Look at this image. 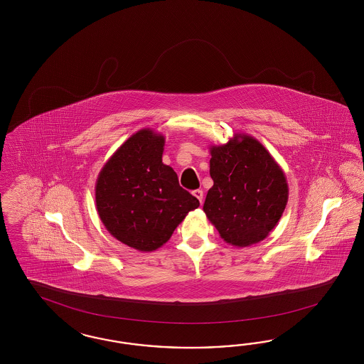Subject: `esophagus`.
Masks as SVG:
<instances>
[{
    "label": "esophagus",
    "mask_w": 364,
    "mask_h": 364,
    "mask_svg": "<svg viewBox=\"0 0 364 364\" xmlns=\"http://www.w3.org/2000/svg\"><path fill=\"white\" fill-rule=\"evenodd\" d=\"M192 195H193L195 198H198V201H200V204H203L204 195H203V191H201V189H195V191L192 192Z\"/></svg>",
    "instance_id": "esophagus-1"
}]
</instances>
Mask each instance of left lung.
I'll list each match as a JSON object with an SVG mask.
<instances>
[{
    "instance_id": "left-lung-1",
    "label": "left lung",
    "mask_w": 364,
    "mask_h": 364,
    "mask_svg": "<svg viewBox=\"0 0 364 364\" xmlns=\"http://www.w3.org/2000/svg\"><path fill=\"white\" fill-rule=\"evenodd\" d=\"M210 188L203 210L221 239L235 247L264 240L288 201L283 169L264 145L247 133L210 145Z\"/></svg>"
}]
</instances>
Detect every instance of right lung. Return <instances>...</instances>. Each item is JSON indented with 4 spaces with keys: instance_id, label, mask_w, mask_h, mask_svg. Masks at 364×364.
<instances>
[{
    "instance_id": "1",
    "label": "right lung",
    "mask_w": 364,
    "mask_h": 364,
    "mask_svg": "<svg viewBox=\"0 0 364 364\" xmlns=\"http://www.w3.org/2000/svg\"><path fill=\"white\" fill-rule=\"evenodd\" d=\"M166 137L145 128L122 144L100 171L96 208L107 231L140 252L164 245L200 203L163 163Z\"/></svg>"
}]
</instances>
